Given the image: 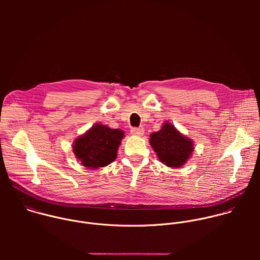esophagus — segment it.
Masks as SVG:
<instances>
[{"label": "esophagus", "mask_w": 260, "mask_h": 260, "mask_svg": "<svg viewBox=\"0 0 260 260\" xmlns=\"http://www.w3.org/2000/svg\"><path fill=\"white\" fill-rule=\"evenodd\" d=\"M131 134L133 136H138V137H141L144 135V128L143 127H133L131 129Z\"/></svg>", "instance_id": "obj_1"}]
</instances>
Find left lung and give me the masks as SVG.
<instances>
[{"mask_svg": "<svg viewBox=\"0 0 260 260\" xmlns=\"http://www.w3.org/2000/svg\"><path fill=\"white\" fill-rule=\"evenodd\" d=\"M149 143L158 159L169 168L183 167L192 155L193 141L166 121L158 132L150 135Z\"/></svg>", "mask_w": 260, "mask_h": 260, "instance_id": "1", "label": "left lung"}]
</instances>
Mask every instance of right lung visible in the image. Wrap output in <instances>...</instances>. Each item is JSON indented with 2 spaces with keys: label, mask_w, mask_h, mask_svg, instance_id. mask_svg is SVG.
<instances>
[{
  "label": "right lung",
  "mask_w": 260,
  "mask_h": 260,
  "mask_svg": "<svg viewBox=\"0 0 260 260\" xmlns=\"http://www.w3.org/2000/svg\"><path fill=\"white\" fill-rule=\"evenodd\" d=\"M123 138V131L96 123L74 141L73 153L87 169L104 168L116 159Z\"/></svg>",
  "instance_id": "right-lung-1"
}]
</instances>
